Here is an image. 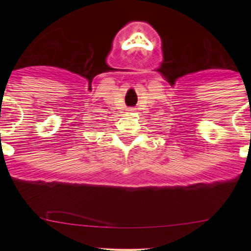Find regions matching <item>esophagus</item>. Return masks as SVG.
I'll list each match as a JSON object with an SVG mask.
<instances>
[{"instance_id": "obj_1", "label": "esophagus", "mask_w": 251, "mask_h": 251, "mask_svg": "<svg viewBox=\"0 0 251 251\" xmlns=\"http://www.w3.org/2000/svg\"><path fill=\"white\" fill-rule=\"evenodd\" d=\"M129 111H133V109H129Z\"/></svg>"}]
</instances>
